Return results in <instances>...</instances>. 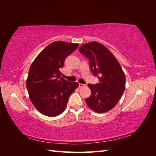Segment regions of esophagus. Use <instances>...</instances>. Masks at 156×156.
Instances as JSON below:
<instances>
[{"label": "esophagus", "mask_w": 156, "mask_h": 156, "mask_svg": "<svg viewBox=\"0 0 156 156\" xmlns=\"http://www.w3.org/2000/svg\"><path fill=\"white\" fill-rule=\"evenodd\" d=\"M84 86H86V84H81V83H79V87H80V88H82V87H83Z\"/></svg>", "instance_id": "esophagus-1"}]
</instances>
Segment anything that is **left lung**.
Listing matches in <instances>:
<instances>
[{"label": "left lung", "mask_w": 156, "mask_h": 156, "mask_svg": "<svg viewBox=\"0 0 156 156\" xmlns=\"http://www.w3.org/2000/svg\"><path fill=\"white\" fill-rule=\"evenodd\" d=\"M79 51L88 59L92 74L99 79V83L88 84L91 90L86 99L88 107L98 113L111 110L126 88V76L120 63L106 47L96 41L83 44Z\"/></svg>", "instance_id": "obj_1"}]
</instances>
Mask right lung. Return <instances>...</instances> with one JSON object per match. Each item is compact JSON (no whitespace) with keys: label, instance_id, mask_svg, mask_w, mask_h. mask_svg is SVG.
Listing matches in <instances>:
<instances>
[{"label":"right lung","instance_id":"obj_1","mask_svg":"<svg viewBox=\"0 0 156 156\" xmlns=\"http://www.w3.org/2000/svg\"><path fill=\"white\" fill-rule=\"evenodd\" d=\"M78 46V44L54 41L32 63L26 86L31 102L41 114L50 117L60 115L66 107L69 96L78 87V83L61 77L60 71L66 58Z\"/></svg>","mask_w":156,"mask_h":156}]
</instances>
